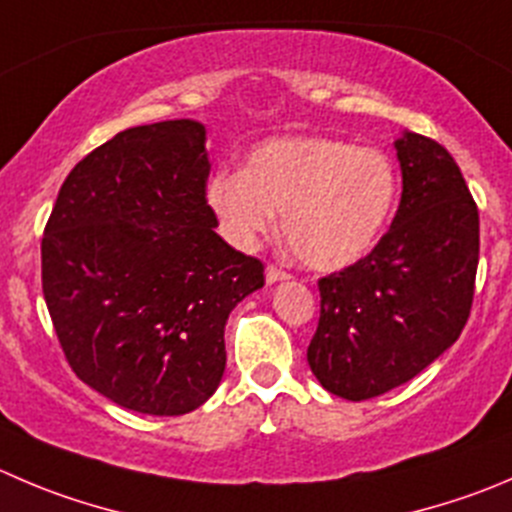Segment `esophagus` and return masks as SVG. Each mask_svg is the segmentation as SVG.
<instances>
[{
    "mask_svg": "<svg viewBox=\"0 0 512 512\" xmlns=\"http://www.w3.org/2000/svg\"><path fill=\"white\" fill-rule=\"evenodd\" d=\"M289 271H284V269H279V266H274V264H269L266 266V281H269V284H276V281H284V279H289Z\"/></svg>",
    "mask_w": 512,
    "mask_h": 512,
    "instance_id": "34e87169",
    "label": "esophagus"
}]
</instances>
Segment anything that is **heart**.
<instances>
[{"label": "heart", "instance_id": "obj_1", "mask_svg": "<svg viewBox=\"0 0 512 512\" xmlns=\"http://www.w3.org/2000/svg\"><path fill=\"white\" fill-rule=\"evenodd\" d=\"M397 198L384 153L332 138H279L253 148L246 170L208 183V203L236 246H253L276 228L301 264L344 269L374 246Z\"/></svg>", "mask_w": 512, "mask_h": 512}]
</instances>
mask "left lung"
<instances>
[{
    "mask_svg": "<svg viewBox=\"0 0 512 512\" xmlns=\"http://www.w3.org/2000/svg\"><path fill=\"white\" fill-rule=\"evenodd\" d=\"M402 201L377 246L319 279L306 359L321 387L352 402L410 382L465 329L475 296L480 216L452 155L405 133Z\"/></svg>",
    "mask_w": 512,
    "mask_h": 512,
    "instance_id": "8db88e82",
    "label": "left lung"
}]
</instances>
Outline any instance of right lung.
Listing matches in <instances>:
<instances>
[{"mask_svg": "<svg viewBox=\"0 0 512 512\" xmlns=\"http://www.w3.org/2000/svg\"><path fill=\"white\" fill-rule=\"evenodd\" d=\"M206 128L138 125L72 168L42 236V291L72 372L125 410L178 417L216 392L233 306L266 281L208 206Z\"/></svg>", "mask_w": 512, "mask_h": 512, "instance_id": "add662e5", "label": "right lung"}]
</instances>
